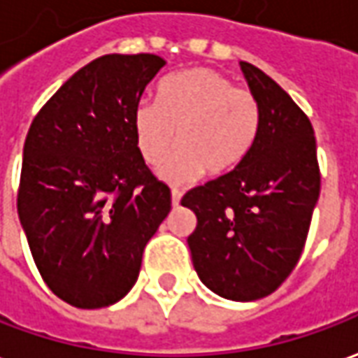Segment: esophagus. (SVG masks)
I'll return each instance as SVG.
<instances>
[{
    "label": "esophagus",
    "instance_id": "1",
    "mask_svg": "<svg viewBox=\"0 0 358 358\" xmlns=\"http://www.w3.org/2000/svg\"><path fill=\"white\" fill-rule=\"evenodd\" d=\"M171 196H172V205H174V207H178L180 199H182V192H180V189H176V187H172Z\"/></svg>",
    "mask_w": 358,
    "mask_h": 358
}]
</instances>
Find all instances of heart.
Here are the masks:
<instances>
[{"instance_id": "obj_1", "label": "heart", "mask_w": 358, "mask_h": 358, "mask_svg": "<svg viewBox=\"0 0 358 358\" xmlns=\"http://www.w3.org/2000/svg\"><path fill=\"white\" fill-rule=\"evenodd\" d=\"M259 126L256 94L211 67L164 77L157 102L141 101L134 110L137 151L147 164L159 166L173 141L179 143L161 169L171 182L194 180L203 171L209 176L234 171L252 151Z\"/></svg>"}]
</instances>
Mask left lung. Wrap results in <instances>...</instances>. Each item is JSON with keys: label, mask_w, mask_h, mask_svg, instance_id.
Segmentation results:
<instances>
[{"label": "left lung", "mask_w": 358, "mask_h": 358, "mask_svg": "<svg viewBox=\"0 0 358 358\" xmlns=\"http://www.w3.org/2000/svg\"><path fill=\"white\" fill-rule=\"evenodd\" d=\"M262 108L250 155L234 171L192 187L182 205L197 217L187 236L205 287L229 301L277 291L301 259L320 196L308 116L262 69L240 62Z\"/></svg>", "instance_id": "8db88e82"}]
</instances>
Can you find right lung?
Masks as SVG:
<instances>
[{"label": "right lung", "mask_w": 358, "mask_h": 358, "mask_svg": "<svg viewBox=\"0 0 358 358\" xmlns=\"http://www.w3.org/2000/svg\"><path fill=\"white\" fill-rule=\"evenodd\" d=\"M164 64L155 54L96 57L29 127L17 211L44 283L75 308L124 299L145 244L171 213V189L134 134V110Z\"/></svg>", "instance_id": "add662e5"}]
</instances>
